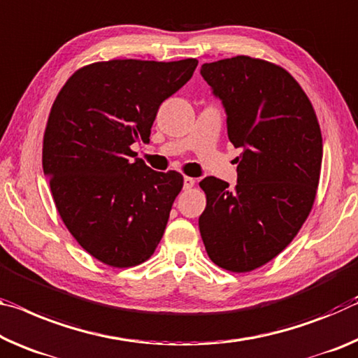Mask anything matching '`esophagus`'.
<instances>
[{"label":"esophagus","mask_w":358,"mask_h":358,"mask_svg":"<svg viewBox=\"0 0 358 358\" xmlns=\"http://www.w3.org/2000/svg\"><path fill=\"white\" fill-rule=\"evenodd\" d=\"M194 185H196V180H194V178L185 177V180H183V188H185V189H191Z\"/></svg>","instance_id":"1"}]
</instances>
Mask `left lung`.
Instances as JSON below:
<instances>
[{"instance_id": "8db88e82", "label": "left lung", "mask_w": 358, "mask_h": 358, "mask_svg": "<svg viewBox=\"0 0 358 358\" xmlns=\"http://www.w3.org/2000/svg\"><path fill=\"white\" fill-rule=\"evenodd\" d=\"M201 75L223 101L228 138L242 148L237 185L206 177L199 229L208 258L250 272L290 243L314 206L322 167L317 115L296 79L268 60L237 55L203 64Z\"/></svg>"}]
</instances>
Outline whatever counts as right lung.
Segmentation results:
<instances>
[{
  "label": "right lung",
  "instance_id": "1",
  "mask_svg": "<svg viewBox=\"0 0 358 358\" xmlns=\"http://www.w3.org/2000/svg\"><path fill=\"white\" fill-rule=\"evenodd\" d=\"M196 59H117L79 68L50 108L43 170L76 242L111 268L155 253L183 175L151 170L134 143L150 141L161 103L189 81Z\"/></svg>",
  "mask_w": 358,
  "mask_h": 358
}]
</instances>
